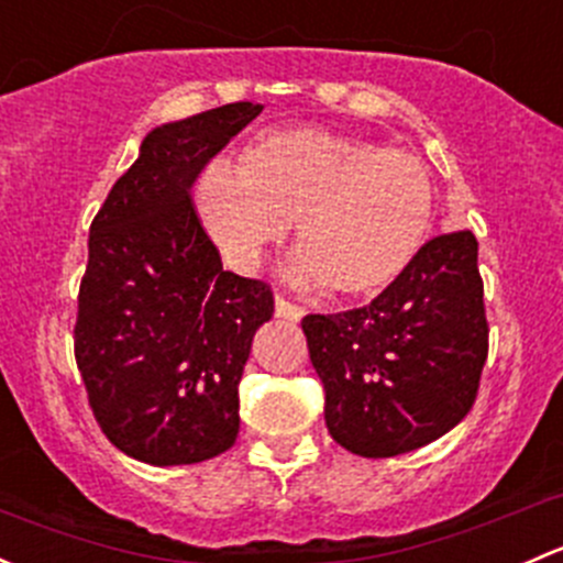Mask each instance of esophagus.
I'll return each instance as SVG.
<instances>
[{
	"label": "esophagus",
	"mask_w": 563,
	"mask_h": 563,
	"mask_svg": "<svg viewBox=\"0 0 563 563\" xmlns=\"http://www.w3.org/2000/svg\"><path fill=\"white\" fill-rule=\"evenodd\" d=\"M275 316L277 318H286V321H302L305 308H299V305L288 302L286 297H277L275 299Z\"/></svg>",
	"instance_id": "34e87169"
}]
</instances>
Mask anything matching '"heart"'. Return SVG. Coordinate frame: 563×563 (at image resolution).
I'll return each instance as SVG.
<instances>
[{
    "label": "heart",
    "instance_id": "1",
    "mask_svg": "<svg viewBox=\"0 0 563 563\" xmlns=\"http://www.w3.org/2000/svg\"><path fill=\"white\" fill-rule=\"evenodd\" d=\"M196 203L240 272H253L297 220L299 255L288 277L343 299L387 291L433 225V181L417 155L318 128L258 135L236 172L214 163L201 174Z\"/></svg>",
    "mask_w": 563,
    "mask_h": 563
}]
</instances>
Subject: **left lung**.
<instances>
[{"instance_id":"left-lung-1","label":"left lung","mask_w":563,"mask_h":563,"mask_svg":"<svg viewBox=\"0 0 563 563\" xmlns=\"http://www.w3.org/2000/svg\"><path fill=\"white\" fill-rule=\"evenodd\" d=\"M476 236L441 234L367 308L305 316L329 435L362 457L441 439L471 411L487 360Z\"/></svg>"}]
</instances>
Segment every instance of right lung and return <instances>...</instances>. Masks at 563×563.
Listing matches in <instances>:
<instances>
[{
    "label": "right lung",
    "instance_id": "1",
    "mask_svg": "<svg viewBox=\"0 0 563 563\" xmlns=\"http://www.w3.org/2000/svg\"><path fill=\"white\" fill-rule=\"evenodd\" d=\"M261 108L229 103L150 130L89 229L76 362L106 439L141 463H201L240 433V378L275 299L223 269L190 190Z\"/></svg>",
    "mask_w": 563,
    "mask_h": 563
}]
</instances>
